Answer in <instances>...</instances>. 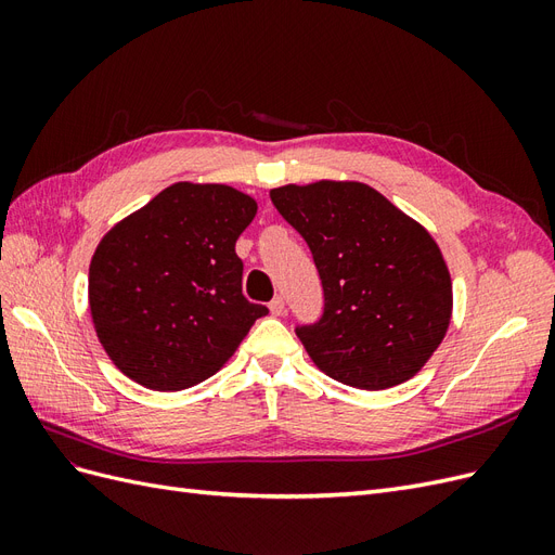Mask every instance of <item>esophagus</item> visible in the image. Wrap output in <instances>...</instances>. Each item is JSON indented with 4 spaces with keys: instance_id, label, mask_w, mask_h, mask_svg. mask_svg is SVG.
Instances as JSON below:
<instances>
[{
    "instance_id": "obj_1",
    "label": "esophagus",
    "mask_w": 555,
    "mask_h": 555,
    "mask_svg": "<svg viewBox=\"0 0 555 555\" xmlns=\"http://www.w3.org/2000/svg\"><path fill=\"white\" fill-rule=\"evenodd\" d=\"M268 308H271V312L275 314V317H280V314H284V298L282 296H278V298H273L271 300V306H268Z\"/></svg>"
}]
</instances>
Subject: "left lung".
<instances>
[{"label":"left lung","mask_w":555,"mask_h":555,"mask_svg":"<svg viewBox=\"0 0 555 555\" xmlns=\"http://www.w3.org/2000/svg\"><path fill=\"white\" fill-rule=\"evenodd\" d=\"M271 201L306 238L322 278V319L296 328L312 363L363 391L412 379L451 324L440 245L365 182L284 184Z\"/></svg>","instance_id":"left-lung-1"}]
</instances>
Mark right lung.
I'll use <instances>...</instances> for the list:
<instances>
[{
    "mask_svg": "<svg viewBox=\"0 0 555 555\" xmlns=\"http://www.w3.org/2000/svg\"><path fill=\"white\" fill-rule=\"evenodd\" d=\"M257 201L217 182H176L117 222L90 261V314L117 371L182 391L233 357L266 306L243 296L236 241Z\"/></svg>",
    "mask_w": 555,
    "mask_h": 555,
    "instance_id": "add662e5",
    "label": "right lung"
}]
</instances>
